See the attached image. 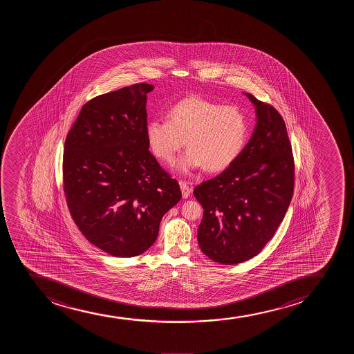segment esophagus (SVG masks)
<instances>
[{
	"label": "esophagus",
	"instance_id": "esophagus-1",
	"mask_svg": "<svg viewBox=\"0 0 354 354\" xmlns=\"http://www.w3.org/2000/svg\"><path fill=\"white\" fill-rule=\"evenodd\" d=\"M179 185H180V190H182L183 198H187L189 196L192 195V189L189 187L185 182H179Z\"/></svg>",
	"mask_w": 354,
	"mask_h": 354
}]
</instances>
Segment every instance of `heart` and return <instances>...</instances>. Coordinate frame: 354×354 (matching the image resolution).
Returning a JSON list of instances; mask_svg holds the SVG:
<instances>
[{"label":"heart","mask_w":354,"mask_h":354,"mask_svg":"<svg viewBox=\"0 0 354 354\" xmlns=\"http://www.w3.org/2000/svg\"><path fill=\"white\" fill-rule=\"evenodd\" d=\"M151 150L167 164L175 162L184 147V171L203 167L207 172L225 170L239 159L248 142L247 115L237 106H223L198 97H185L171 106L167 120L147 122Z\"/></svg>","instance_id":"obj_1"}]
</instances>
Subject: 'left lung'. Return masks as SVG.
Segmentation results:
<instances>
[{
    "mask_svg": "<svg viewBox=\"0 0 354 354\" xmlns=\"http://www.w3.org/2000/svg\"><path fill=\"white\" fill-rule=\"evenodd\" d=\"M245 95L257 107L252 138L232 167L194 190L204 209L199 248L227 266L260 254L283 220L294 192L295 165L285 120L270 104Z\"/></svg>",
    "mask_w": 354,
    "mask_h": 354,
    "instance_id": "1",
    "label": "left lung"
}]
</instances>
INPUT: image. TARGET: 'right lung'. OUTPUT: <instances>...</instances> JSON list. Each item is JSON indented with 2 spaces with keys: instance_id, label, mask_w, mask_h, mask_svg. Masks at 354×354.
<instances>
[{
  "instance_id": "1",
  "label": "right lung",
  "mask_w": 354,
  "mask_h": 354,
  "mask_svg": "<svg viewBox=\"0 0 354 354\" xmlns=\"http://www.w3.org/2000/svg\"><path fill=\"white\" fill-rule=\"evenodd\" d=\"M134 84L82 106L66 137L62 180L74 223L112 257H132L157 240L179 184L149 151L147 94Z\"/></svg>"
}]
</instances>
